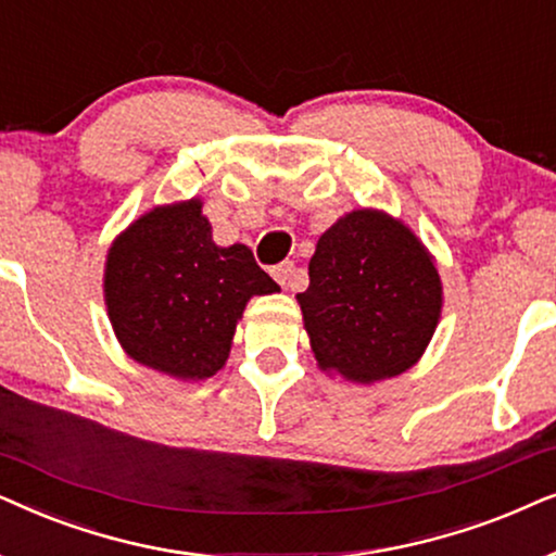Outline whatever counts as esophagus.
Returning <instances> with one entry per match:
<instances>
[{"label": "esophagus", "mask_w": 556, "mask_h": 556, "mask_svg": "<svg viewBox=\"0 0 556 556\" xmlns=\"http://www.w3.org/2000/svg\"><path fill=\"white\" fill-rule=\"evenodd\" d=\"M271 277L277 279L279 285L287 287V290H298L300 287V279H298V266H294V262H282L277 264L271 269Z\"/></svg>", "instance_id": "esophagus-1"}]
</instances>
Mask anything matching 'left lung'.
Masks as SVG:
<instances>
[{
  "instance_id": "8db88e82",
  "label": "left lung",
  "mask_w": 556,
  "mask_h": 556,
  "mask_svg": "<svg viewBox=\"0 0 556 556\" xmlns=\"http://www.w3.org/2000/svg\"><path fill=\"white\" fill-rule=\"evenodd\" d=\"M298 302L317 366L371 383L421 358L440 320L442 285L402 220L361 208L320 236Z\"/></svg>"
}]
</instances>
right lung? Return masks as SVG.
I'll return each mask as SVG.
<instances>
[{
  "label": "right lung",
  "instance_id": "right-lung-1",
  "mask_svg": "<svg viewBox=\"0 0 556 556\" xmlns=\"http://www.w3.org/2000/svg\"><path fill=\"white\" fill-rule=\"evenodd\" d=\"M198 198L160 205L116 236L103 298L118 343L137 364L182 381L220 371L254 294L279 285L249 247H216Z\"/></svg>",
  "mask_w": 556,
  "mask_h": 556
}]
</instances>
